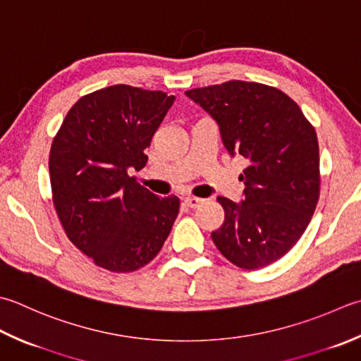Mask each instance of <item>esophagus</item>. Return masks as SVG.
I'll use <instances>...</instances> for the list:
<instances>
[{"mask_svg": "<svg viewBox=\"0 0 361 361\" xmlns=\"http://www.w3.org/2000/svg\"><path fill=\"white\" fill-rule=\"evenodd\" d=\"M202 199H199V197H186L185 199V203H186V207H189V208H199L200 204H202Z\"/></svg>", "mask_w": 361, "mask_h": 361, "instance_id": "1", "label": "esophagus"}]
</instances>
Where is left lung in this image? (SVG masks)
<instances>
[{"instance_id":"obj_1","label":"left lung","mask_w":361,"mask_h":361,"mask_svg":"<svg viewBox=\"0 0 361 361\" xmlns=\"http://www.w3.org/2000/svg\"><path fill=\"white\" fill-rule=\"evenodd\" d=\"M216 120L230 157L249 161L244 199L217 197L222 227L211 233L219 252L243 269L269 266L299 241L319 200V145L300 108L259 82L227 81L188 90Z\"/></svg>"}]
</instances>
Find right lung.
Here are the masks:
<instances>
[{"label": "right lung", "mask_w": 361, "mask_h": 361, "mask_svg": "<svg viewBox=\"0 0 361 361\" xmlns=\"http://www.w3.org/2000/svg\"><path fill=\"white\" fill-rule=\"evenodd\" d=\"M173 95L116 84L80 98L49 152L53 203L67 236L97 266L133 272L158 255L180 211L176 195L140 186V171Z\"/></svg>", "instance_id": "add662e5"}]
</instances>
